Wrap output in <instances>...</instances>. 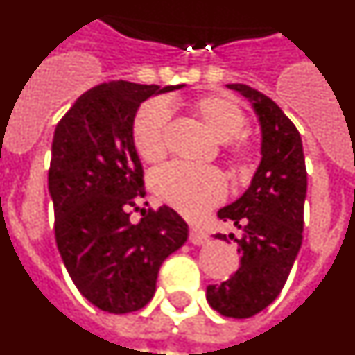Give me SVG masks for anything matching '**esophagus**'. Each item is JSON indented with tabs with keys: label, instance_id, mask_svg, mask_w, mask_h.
<instances>
[{
	"label": "esophagus",
	"instance_id": "1",
	"mask_svg": "<svg viewBox=\"0 0 355 355\" xmlns=\"http://www.w3.org/2000/svg\"><path fill=\"white\" fill-rule=\"evenodd\" d=\"M190 241H192L193 245H205L206 241H208V234L205 231H200V229L192 227L190 229Z\"/></svg>",
	"mask_w": 355,
	"mask_h": 355
}]
</instances>
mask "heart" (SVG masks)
<instances>
[{
	"mask_svg": "<svg viewBox=\"0 0 355 355\" xmlns=\"http://www.w3.org/2000/svg\"><path fill=\"white\" fill-rule=\"evenodd\" d=\"M196 117L225 142L243 131L245 115L240 106L220 94H208L197 97L190 105ZM171 110L165 103L153 101L144 105L133 122V144L140 158L153 163L165 156V133H167ZM252 150L241 140L229 142V162L238 174H245L250 168ZM155 190L168 206L188 216L199 218L208 209L216 206L225 197L227 183L218 168L192 167L187 163H171L155 175Z\"/></svg>",
	"mask_w": 355,
	"mask_h": 355,
	"instance_id": "heart-1",
	"label": "heart"
}]
</instances>
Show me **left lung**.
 <instances>
[{"label": "left lung", "mask_w": 355, "mask_h": 355, "mask_svg": "<svg viewBox=\"0 0 355 355\" xmlns=\"http://www.w3.org/2000/svg\"><path fill=\"white\" fill-rule=\"evenodd\" d=\"M227 89L245 97L258 117L261 162L243 196L218 209V218L241 231L234 238L240 266L222 284H209L206 300L222 316L250 318L277 299L302 245L307 172L300 133L283 110L247 85Z\"/></svg>", "instance_id": "left-lung-1"}]
</instances>
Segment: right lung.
I'll list each match as a JSON object with an SVG mask.
<instances>
[{
	"label": "right lung",
	"instance_id": "add662e5",
	"mask_svg": "<svg viewBox=\"0 0 355 355\" xmlns=\"http://www.w3.org/2000/svg\"><path fill=\"white\" fill-rule=\"evenodd\" d=\"M184 85L110 81L76 99L56 126L48 188L64 265L85 299L103 311H139L153 299L162 263L188 238V225L168 206L130 208L144 197V168L133 144L140 105Z\"/></svg>",
	"mask_w": 355,
	"mask_h": 355
}]
</instances>
